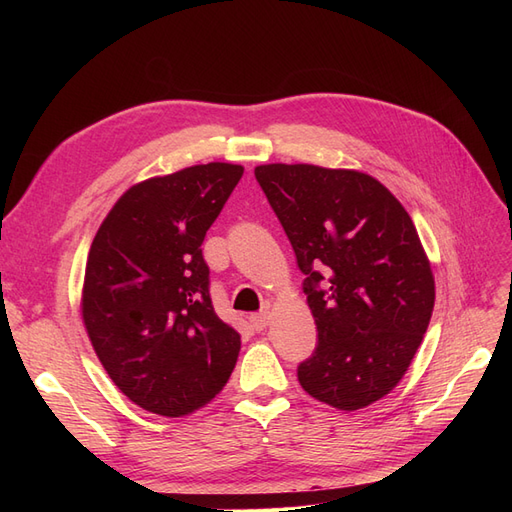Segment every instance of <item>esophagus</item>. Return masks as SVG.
<instances>
[{
    "label": "esophagus",
    "instance_id": "34e87169",
    "mask_svg": "<svg viewBox=\"0 0 512 512\" xmlns=\"http://www.w3.org/2000/svg\"><path fill=\"white\" fill-rule=\"evenodd\" d=\"M250 322H252V327H254L256 331H262V329H267V327H269L271 314H269V312H258V314H252V316H250Z\"/></svg>",
    "mask_w": 512,
    "mask_h": 512
}]
</instances>
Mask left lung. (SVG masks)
I'll list each match as a JSON object with an SVG mask.
<instances>
[{"instance_id":"left-lung-1","label":"left lung","mask_w":512,"mask_h":512,"mask_svg":"<svg viewBox=\"0 0 512 512\" xmlns=\"http://www.w3.org/2000/svg\"><path fill=\"white\" fill-rule=\"evenodd\" d=\"M256 181L284 226L318 346L297 376L337 410H359L404 378L429 327L436 284L408 211L359 170L262 164Z\"/></svg>"}]
</instances>
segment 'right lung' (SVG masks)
<instances>
[{"instance_id": "obj_1", "label": "right lung", "mask_w": 512, "mask_h": 512, "mask_svg": "<svg viewBox=\"0 0 512 512\" xmlns=\"http://www.w3.org/2000/svg\"><path fill=\"white\" fill-rule=\"evenodd\" d=\"M241 175L209 162L136 183L91 243L85 329L117 389L147 412L203 408L235 369L241 335L215 314L200 245Z\"/></svg>"}]
</instances>
